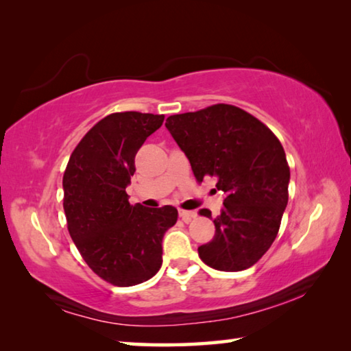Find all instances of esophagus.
Wrapping results in <instances>:
<instances>
[{
  "label": "esophagus",
  "mask_w": 351,
  "mask_h": 351,
  "mask_svg": "<svg viewBox=\"0 0 351 351\" xmlns=\"http://www.w3.org/2000/svg\"><path fill=\"white\" fill-rule=\"evenodd\" d=\"M180 217L184 219V221L189 223V221H192L193 218H197V212H195V210H182V209H180Z\"/></svg>",
  "instance_id": "34e87169"
}]
</instances>
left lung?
Listing matches in <instances>:
<instances>
[{"label":"left lung","mask_w":351,"mask_h":351,"mask_svg":"<svg viewBox=\"0 0 351 351\" xmlns=\"http://www.w3.org/2000/svg\"><path fill=\"white\" fill-rule=\"evenodd\" d=\"M165 127L186 154L198 181L217 178L223 209L215 235L198 247L213 269L251 268L276 240L288 204L289 167L280 141L258 119L234 105L167 117ZM201 215L212 218L210 210Z\"/></svg>","instance_id":"1"}]
</instances>
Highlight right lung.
<instances>
[{"label": "right lung", "mask_w": 351, "mask_h": 351, "mask_svg": "<svg viewBox=\"0 0 351 351\" xmlns=\"http://www.w3.org/2000/svg\"><path fill=\"white\" fill-rule=\"evenodd\" d=\"M162 114L114 112L79 142L63 175L68 230L88 266L114 287L152 278L162 265L164 234L176 223L171 206L128 203L134 156L162 125Z\"/></svg>", "instance_id": "add662e5"}]
</instances>
